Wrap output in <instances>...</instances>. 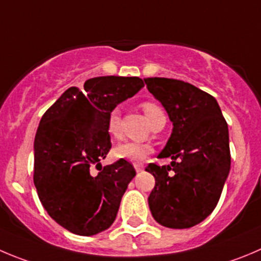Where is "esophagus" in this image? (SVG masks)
Segmentation results:
<instances>
[{"instance_id":"obj_1","label":"esophagus","mask_w":261,"mask_h":261,"mask_svg":"<svg viewBox=\"0 0 261 261\" xmlns=\"http://www.w3.org/2000/svg\"><path fill=\"white\" fill-rule=\"evenodd\" d=\"M135 169H136V172H137V173L142 172L143 165H142V164H135Z\"/></svg>"}]
</instances>
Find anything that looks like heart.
I'll return each mask as SVG.
<instances>
[{"mask_svg": "<svg viewBox=\"0 0 261 261\" xmlns=\"http://www.w3.org/2000/svg\"><path fill=\"white\" fill-rule=\"evenodd\" d=\"M142 109L147 116L151 125L160 120H165V113L160 105L151 101H146L142 103ZM108 133L111 137H118L120 132V110L114 108L108 115V124H106ZM152 152V147L148 143L136 142V141H125L116 145L113 150L114 158L120 160L130 161V163H141Z\"/></svg>", "mask_w": 261, "mask_h": 261, "instance_id": "obj_1", "label": "heart"}]
</instances>
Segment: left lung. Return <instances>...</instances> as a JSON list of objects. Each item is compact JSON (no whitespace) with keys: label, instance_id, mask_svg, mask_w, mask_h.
Listing matches in <instances>:
<instances>
[{"label":"left lung","instance_id":"8db88e82","mask_svg":"<svg viewBox=\"0 0 261 261\" xmlns=\"http://www.w3.org/2000/svg\"><path fill=\"white\" fill-rule=\"evenodd\" d=\"M150 93L161 102L173 132L159 158L170 165L148 164L155 187L148 206L159 224L191 228L217 206L230 169L229 135L217 100L183 81L146 78Z\"/></svg>","mask_w":261,"mask_h":261}]
</instances>
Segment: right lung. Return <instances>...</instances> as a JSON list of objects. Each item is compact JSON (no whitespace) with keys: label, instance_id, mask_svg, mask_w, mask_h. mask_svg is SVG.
<instances>
[{"label":"right lung","instance_id":"obj_1","mask_svg":"<svg viewBox=\"0 0 261 261\" xmlns=\"http://www.w3.org/2000/svg\"><path fill=\"white\" fill-rule=\"evenodd\" d=\"M138 76H97L84 88L70 87L43 114L34 138V186L56 223L79 236H93L115 220L136 170L126 160L101 166L111 148L106 124L116 105L140 91ZM100 168L92 176L89 168Z\"/></svg>","mask_w":261,"mask_h":261}]
</instances>
